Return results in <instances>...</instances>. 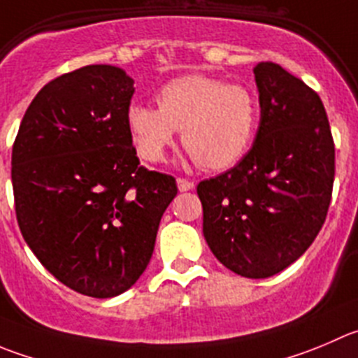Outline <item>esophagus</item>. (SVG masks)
<instances>
[{
  "mask_svg": "<svg viewBox=\"0 0 358 358\" xmlns=\"http://www.w3.org/2000/svg\"><path fill=\"white\" fill-rule=\"evenodd\" d=\"M193 182L188 181V179H182V177H179L177 179V188H179V192H189V189H193Z\"/></svg>",
  "mask_w": 358,
  "mask_h": 358,
  "instance_id": "esophagus-1",
  "label": "esophagus"
}]
</instances>
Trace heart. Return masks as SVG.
Here are the masks:
<instances>
[{"mask_svg": "<svg viewBox=\"0 0 358 358\" xmlns=\"http://www.w3.org/2000/svg\"><path fill=\"white\" fill-rule=\"evenodd\" d=\"M158 108L131 103L126 122L138 155L156 163L181 130L182 145L207 170L239 162L257 130V101L239 84L206 75H185L159 90Z\"/></svg>", "mask_w": 358, "mask_h": 358, "instance_id": "1", "label": "heart"}]
</instances>
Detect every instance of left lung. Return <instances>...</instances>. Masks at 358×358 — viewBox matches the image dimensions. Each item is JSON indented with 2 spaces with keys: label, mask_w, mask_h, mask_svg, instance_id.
Returning a JSON list of instances; mask_svg holds the SVG:
<instances>
[{
  "label": "left lung",
  "mask_w": 358,
  "mask_h": 358,
  "mask_svg": "<svg viewBox=\"0 0 358 358\" xmlns=\"http://www.w3.org/2000/svg\"><path fill=\"white\" fill-rule=\"evenodd\" d=\"M260 122L248 155L202 181L203 237L236 274L264 279L304 255L334 185V141L318 94L275 63H258Z\"/></svg>",
  "instance_id": "obj_1"
}]
</instances>
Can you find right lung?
<instances>
[{
	"label": "right lung",
	"mask_w": 358,
	"mask_h": 358,
	"mask_svg": "<svg viewBox=\"0 0 358 358\" xmlns=\"http://www.w3.org/2000/svg\"><path fill=\"white\" fill-rule=\"evenodd\" d=\"M135 80L90 64L50 80L24 114L12 149L24 241L71 290L110 299L151 260L176 179L141 166L126 112Z\"/></svg>",
	"instance_id": "right-lung-1"
}]
</instances>
